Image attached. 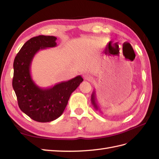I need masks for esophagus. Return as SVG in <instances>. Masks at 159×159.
Segmentation results:
<instances>
[{"label":"esophagus","mask_w":159,"mask_h":159,"mask_svg":"<svg viewBox=\"0 0 159 159\" xmlns=\"http://www.w3.org/2000/svg\"><path fill=\"white\" fill-rule=\"evenodd\" d=\"M83 78H84V79H85V80H91L92 79V75H91V74H88V73L84 74Z\"/></svg>","instance_id":"34e87169"}]
</instances>
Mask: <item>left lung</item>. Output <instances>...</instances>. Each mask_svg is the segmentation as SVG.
<instances>
[{
  "instance_id": "left-lung-1",
  "label": "left lung",
  "mask_w": 159,
  "mask_h": 159,
  "mask_svg": "<svg viewBox=\"0 0 159 159\" xmlns=\"http://www.w3.org/2000/svg\"><path fill=\"white\" fill-rule=\"evenodd\" d=\"M91 101H92V105L93 106L94 109H95L96 111H99L100 113H102V111H100L99 106L98 105V104H97V101H96V91H95V89L93 90V92L92 94V96H91Z\"/></svg>"
}]
</instances>
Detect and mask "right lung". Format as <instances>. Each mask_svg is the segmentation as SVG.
<instances>
[{
  "instance_id": "add662e5",
  "label": "right lung",
  "mask_w": 159,
  "mask_h": 159,
  "mask_svg": "<svg viewBox=\"0 0 159 159\" xmlns=\"http://www.w3.org/2000/svg\"><path fill=\"white\" fill-rule=\"evenodd\" d=\"M57 38L39 35L28 40L17 54L13 61L12 86L23 113L39 122H49L63 113L71 94L83 81L77 76L49 88H41L33 81L31 66L33 57L40 50L57 46Z\"/></svg>"
}]
</instances>
